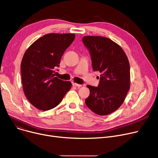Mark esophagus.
<instances>
[{
    "label": "esophagus",
    "mask_w": 158,
    "mask_h": 158,
    "mask_svg": "<svg viewBox=\"0 0 158 158\" xmlns=\"http://www.w3.org/2000/svg\"><path fill=\"white\" fill-rule=\"evenodd\" d=\"M73 86H76V87H81L82 85H79V84H77V83H76V82H73Z\"/></svg>",
    "instance_id": "obj_1"
}]
</instances>
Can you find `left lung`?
Returning a JSON list of instances; mask_svg holds the SVG:
<instances>
[{
    "mask_svg": "<svg viewBox=\"0 0 158 158\" xmlns=\"http://www.w3.org/2000/svg\"><path fill=\"white\" fill-rule=\"evenodd\" d=\"M92 57L94 71L101 73L98 87L88 85L89 95L85 103L98 115L118 109L130 89V65L122 47L110 38L86 36L82 38Z\"/></svg>",
    "mask_w": 158,
    "mask_h": 158,
    "instance_id": "obj_1",
    "label": "left lung"
}]
</instances>
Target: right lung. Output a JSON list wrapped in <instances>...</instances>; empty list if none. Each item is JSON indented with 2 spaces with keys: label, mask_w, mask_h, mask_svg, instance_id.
Returning <instances> with one entry per match:
<instances>
[{
  "label": "right lung",
  "mask_w": 158,
  "mask_h": 158,
  "mask_svg": "<svg viewBox=\"0 0 158 158\" xmlns=\"http://www.w3.org/2000/svg\"><path fill=\"white\" fill-rule=\"evenodd\" d=\"M75 37L72 33H49L36 40L24 53L20 65L23 89L37 109L54 108L70 89L72 82L58 79L53 72Z\"/></svg>",
  "instance_id": "add662e5"
}]
</instances>
